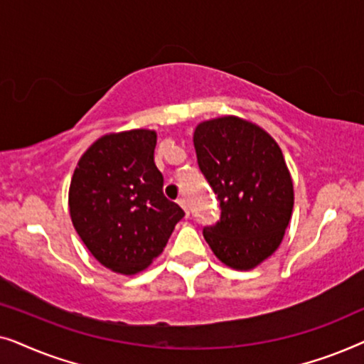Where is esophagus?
I'll return each instance as SVG.
<instances>
[{"label": "esophagus", "mask_w": 364, "mask_h": 364, "mask_svg": "<svg viewBox=\"0 0 364 364\" xmlns=\"http://www.w3.org/2000/svg\"><path fill=\"white\" fill-rule=\"evenodd\" d=\"M177 202H178V205H181V207L183 208V210H186L187 215H188V213H191V212H188V205H187V200H186V198L181 197V198H178Z\"/></svg>", "instance_id": "1"}]
</instances>
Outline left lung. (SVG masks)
<instances>
[{
  "mask_svg": "<svg viewBox=\"0 0 364 364\" xmlns=\"http://www.w3.org/2000/svg\"><path fill=\"white\" fill-rule=\"evenodd\" d=\"M193 147L220 203V218L203 227V237L218 260L250 270L277 250L291 217L293 183L280 147L232 116L198 124Z\"/></svg>",
  "mask_w": 364,
  "mask_h": 364,
  "instance_id": "8db88e82",
  "label": "left lung"
}]
</instances>
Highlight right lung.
<instances>
[{
    "mask_svg": "<svg viewBox=\"0 0 364 364\" xmlns=\"http://www.w3.org/2000/svg\"><path fill=\"white\" fill-rule=\"evenodd\" d=\"M157 134H109L84 152L69 187L73 225L104 267L134 275L159 257L186 215L164 196Z\"/></svg>",
    "mask_w": 364,
    "mask_h": 364,
    "instance_id": "add662e5",
    "label": "right lung"
}]
</instances>
